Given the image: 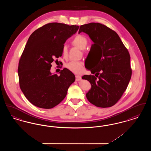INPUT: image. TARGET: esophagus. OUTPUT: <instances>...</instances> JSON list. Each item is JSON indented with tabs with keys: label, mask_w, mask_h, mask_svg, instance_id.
I'll list each match as a JSON object with an SVG mask.
<instances>
[{
	"label": "esophagus",
	"mask_w": 151,
	"mask_h": 151,
	"mask_svg": "<svg viewBox=\"0 0 151 151\" xmlns=\"http://www.w3.org/2000/svg\"><path fill=\"white\" fill-rule=\"evenodd\" d=\"M81 80V77L79 75H76V81H80Z\"/></svg>",
	"instance_id": "1"
}]
</instances>
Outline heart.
<instances>
[{"label":"heart","instance_id":"b5f03b06","mask_svg":"<svg viewBox=\"0 0 151 151\" xmlns=\"http://www.w3.org/2000/svg\"><path fill=\"white\" fill-rule=\"evenodd\" d=\"M73 45L78 47L81 50H84L88 44V40L84 36L78 35L72 41ZM68 52V47L64 45L62 48V53L63 56H66ZM83 63L78 61H72L65 65V67L75 73H81L83 70Z\"/></svg>","mask_w":151,"mask_h":151}]
</instances>
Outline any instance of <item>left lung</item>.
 <instances>
[{
    "label": "left lung",
    "mask_w": 151,
    "mask_h": 151,
    "mask_svg": "<svg viewBox=\"0 0 151 151\" xmlns=\"http://www.w3.org/2000/svg\"><path fill=\"white\" fill-rule=\"evenodd\" d=\"M81 32L93 42L91 49L98 55L91 67L93 69L88 68L94 75L82 77L91 84L86 98L97 107H111L121 99L131 79L129 52L117 33L103 24L92 22L81 25L79 33Z\"/></svg>",
    "instance_id": "obj_1"
}]
</instances>
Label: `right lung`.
Listing matches in <instances>:
<instances>
[{
  "mask_svg": "<svg viewBox=\"0 0 151 151\" xmlns=\"http://www.w3.org/2000/svg\"><path fill=\"white\" fill-rule=\"evenodd\" d=\"M78 25L52 22L37 29L29 37L18 67L19 84L30 103L51 109L63 100L75 76L64 68L59 75L50 72L54 58L61 57L66 40L76 33Z\"/></svg>",
  "mask_w": 151,
  "mask_h": 151,
  "instance_id": "obj_1",
  "label": "right lung"
}]
</instances>
